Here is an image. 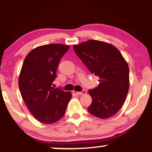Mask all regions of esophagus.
I'll use <instances>...</instances> for the list:
<instances>
[{"mask_svg":"<svg viewBox=\"0 0 152 152\" xmlns=\"http://www.w3.org/2000/svg\"><path fill=\"white\" fill-rule=\"evenodd\" d=\"M86 90H83L82 91H80V92H76V94H77V95H84V94H86Z\"/></svg>","mask_w":152,"mask_h":152,"instance_id":"obj_1","label":"esophagus"}]
</instances>
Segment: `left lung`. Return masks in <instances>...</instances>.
<instances>
[{
	"label": "left lung",
	"instance_id": "8db88e82",
	"mask_svg": "<svg viewBox=\"0 0 152 152\" xmlns=\"http://www.w3.org/2000/svg\"><path fill=\"white\" fill-rule=\"evenodd\" d=\"M73 47L90 73L99 78L98 86L88 90L93 99L89 113L100 118L114 116L129 90L127 62L116 48L105 42L89 40Z\"/></svg>",
	"mask_w": 152,
	"mask_h": 152
}]
</instances>
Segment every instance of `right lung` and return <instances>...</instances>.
Masks as SVG:
<instances>
[{
    "label": "right lung",
    "mask_w": 152,
    "mask_h": 152,
    "mask_svg": "<svg viewBox=\"0 0 152 152\" xmlns=\"http://www.w3.org/2000/svg\"><path fill=\"white\" fill-rule=\"evenodd\" d=\"M69 45L48 44L26 55L19 77V88L26 107L36 120L51 124L64 116L72 95L53 87L59 61Z\"/></svg>",
    "instance_id": "add662e5"
}]
</instances>
